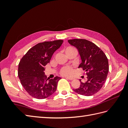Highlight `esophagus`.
<instances>
[{
  "instance_id": "esophagus-1",
  "label": "esophagus",
  "mask_w": 128,
  "mask_h": 128,
  "mask_svg": "<svg viewBox=\"0 0 128 128\" xmlns=\"http://www.w3.org/2000/svg\"><path fill=\"white\" fill-rule=\"evenodd\" d=\"M66 78H67V79L70 80H72L74 79V78H72V77H66Z\"/></svg>"
}]
</instances>
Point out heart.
<instances>
[{
    "mask_svg": "<svg viewBox=\"0 0 128 128\" xmlns=\"http://www.w3.org/2000/svg\"><path fill=\"white\" fill-rule=\"evenodd\" d=\"M75 48H74L72 47H68L66 48L65 50V52L71 50H74ZM73 72V69L72 67L66 66L62 68V69L60 70V74L62 75L68 76V75H71Z\"/></svg>",
    "mask_w": 128,
    "mask_h": 128,
    "instance_id": "obj_1",
    "label": "heart"
}]
</instances>
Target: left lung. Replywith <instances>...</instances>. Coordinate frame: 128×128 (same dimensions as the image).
I'll return each instance as SVG.
<instances>
[{
    "label": "left lung",
    "mask_w": 128,
    "mask_h": 128,
    "mask_svg": "<svg viewBox=\"0 0 128 128\" xmlns=\"http://www.w3.org/2000/svg\"><path fill=\"white\" fill-rule=\"evenodd\" d=\"M68 42L78 50L81 60L78 68H82L88 78L86 82L80 79V88L73 90L84 96H92L100 90L106 80L109 72L108 59L98 47L89 40L74 39Z\"/></svg>",
    "instance_id": "1"
}]
</instances>
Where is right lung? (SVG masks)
Masks as SVG:
<instances>
[{
	"instance_id": "1",
	"label": "right lung",
	"mask_w": 128,
	"mask_h": 128,
	"mask_svg": "<svg viewBox=\"0 0 128 128\" xmlns=\"http://www.w3.org/2000/svg\"><path fill=\"white\" fill-rule=\"evenodd\" d=\"M63 40H56L38 43L28 50L18 64V76L21 85L32 97L44 99L53 94L61 78H47L45 66Z\"/></svg>"
}]
</instances>
